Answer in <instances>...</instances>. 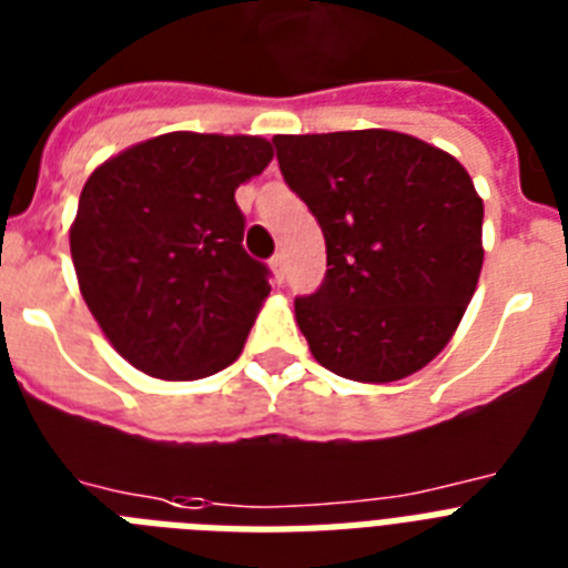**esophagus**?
Returning a JSON list of instances; mask_svg holds the SVG:
<instances>
[{
	"label": "esophagus",
	"instance_id": "esophagus-1",
	"mask_svg": "<svg viewBox=\"0 0 568 568\" xmlns=\"http://www.w3.org/2000/svg\"><path fill=\"white\" fill-rule=\"evenodd\" d=\"M270 266H272V272H275V278L284 281V275H287V257H284V255H281V252H278V255H275V257H272V261H270Z\"/></svg>",
	"mask_w": 568,
	"mask_h": 568
}]
</instances>
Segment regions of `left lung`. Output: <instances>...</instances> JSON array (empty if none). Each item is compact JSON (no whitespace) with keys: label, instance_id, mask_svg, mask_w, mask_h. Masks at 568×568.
Masks as SVG:
<instances>
[{"label":"left lung","instance_id":"1","mask_svg":"<svg viewBox=\"0 0 568 568\" xmlns=\"http://www.w3.org/2000/svg\"><path fill=\"white\" fill-rule=\"evenodd\" d=\"M281 175L316 216L328 270L296 298L313 357L387 384L446 348L478 287L484 202L443 149L398 131L272 138Z\"/></svg>","mask_w":568,"mask_h":568}]
</instances>
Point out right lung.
<instances>
[{
  "label": "right lung",
  "instance_id": "add662e5",
  "mask_svg": "<svg viewBox=\"0 0 568 568\" xmlns=\"http://www.w3.org/2000/svg\"><path fill=\"white\" fill-rule=\"evenodd\" d=\"M272 161L263 138L172 131L88 179L70 231L81 296L111 346L163 381H196L243 352L270 266L243 248L234 190Z\"/></svg>",
  "mask_w": 568,
  "mask_h": 568
}]
</instances>
